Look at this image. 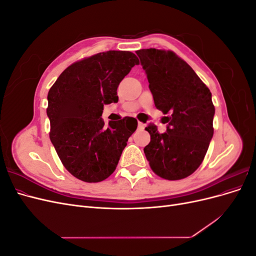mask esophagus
I'll return each instance as SVG.
<instances>
[{"instance_id": "esophagus-1", "label": "esophagus", "mask_w": 256, "mask_h": 256, "mask_svg": "<svg viewBox=\"0 0 256 256\" xmlns=\"http://www.w3.org/2000/svg\"><path fill=\"white\" fill-rule=\"evenodd\" d=\"M144 127H145V125H144L143 122H138V129L143 130V129H144Z\"/></svg>"}]
</instances>
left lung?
Segmentation results:
<instances>
[{
	"label": "left lung",
	"instance_id": "8db88e82",
	"mask_svg": "<svg viewBox=\"0 0 256 256\" xmlns=\"http://www.w3.org/2000/svg\"><path fill=\"white\" fill-rule=\"evenodd\" d=\"M150 83L154 106L168 114L166 132L156 126L145 130L150 142L144 152L154 174L180 180L202 164L214 136V106L212 92L194 70L171 50L136 51Z\"/></svg>",
	"mask_w": 256,
	"mask_h": 256
}]
</instances>
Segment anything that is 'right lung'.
<instances>
[{
	"label": "right lung",
	"instance_id": "obj_1",
	"mask_svg": "<svg viewBox=\"0 0 256 256\" xmlns=\"http://www.w3.org/2000/svg\"><path fill=\"white\" fill-rule=\"evenodd\" d=\"M138 58L132 52L110 50L68 66L48 92L50 140L67 171L85 182H99L118 166L134 118H102L104 104L118 102V88Z\"/></svg>",
	"mask_w": 256,
	"mask_h": 256
}]
</instances>
